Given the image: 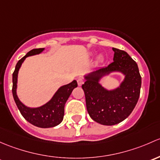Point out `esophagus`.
<instances>
[{"label":"esophagus","instance_id":"esophagus-1","mask_svg":"<svg viewBox=\"0 0 160 160\" xmlns=\"http://www.w3.org/2000/svg\"><path fill=\"white\" fill-rule=\"evenodd\" d=\"M77 82H78V85H79V86H81V85L84 83V80L82 79V78H78V79H77Z\"/></svg>","mask_w":160,"mask_h":160}]
</instances>
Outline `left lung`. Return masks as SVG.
Segmentation results:
<instances>
[{"label": "left lung", "instance_id": "1", "mask_svg": "<svg viewBox=\"0 0 160 160\" xmlns=\"http://www.w3.org/2000/svg\"><path fill=\"white\" fill-rule=\"evenodd\" d=\"M112 50L113 62L84 75L85 82L82 86L90 117L104 126L118 124L131 114L139 98L142 83L136 62L124 51ZM112 72L122 73L124 78L118 87L107 90L101 81Z\"/></svg>", "mask_w": 160, "mask_h": 160}]
</instances>
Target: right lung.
<instances>
[{"label":"right lung","instance_id":"1","mask_svg":"<svg viewBox=\"0 0 160 160\" xmlns=\"http://www.w3.org/2000/svg\"><path fill=\"white\" fill-rule=\"evenodd\" d=\"M44 50V48L33 49L28 52L27 55L18 62L12 75V93L20 112L28 122L39 128H52L60 124L63 120L65 114V105L74 88L78 86L76 81L74 80L68 85L61 86L48 102L39 107H28L20 101L17 95L18 76L21 65L26 58L39 55Z\"/></svg>","mask_w":160,"mask_h":160}]
</instances>
